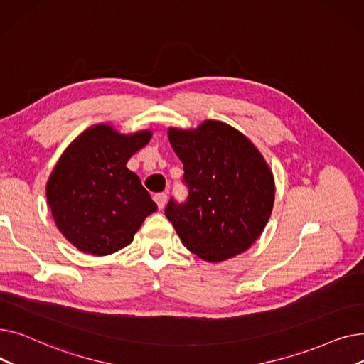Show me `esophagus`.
<instances>
[{
    "mask_svg": "<svg viewBox=\"0 0 364 364\" xmlns=\"http://www.w3.org/2000/svg\"><path fill=\"white\" fill-rule=\"evenodd\" d=\"M153 199H155V202H156L158 208H159V209H162V208L165 206L166 200H168V195H166V193H156L155 196H153Z\"/></svg>",
    "mask_w": 364,
    "mask_h": 364,
    "instance_id": "esophagus-1",
    "label": "esophagus"
}]
</instances>
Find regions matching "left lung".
<instances>
[{
	"instance_id": "8db88e82",
	"label": "left lung",
	"mask_w": 364,
	"mask_h": 364,
	"mask_svg": "<svg viewBox=\"0 0 364 364\" xmlns=\"http://www.w3.org/2000/svg\"><path fill=\"white\" fill-rule=\"evenodd\" d=\"M183 162L184 202L171 198L165 215L187 250L218 262L245 252L262 233L274 203V180L257 147L220 121L169 128Z\"/></svg>"
}]
</instances>
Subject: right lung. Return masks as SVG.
I'll return each instance as SVG.
<instances>
[{"label": "right lung", "mask_w": 364, "mask_h": 364, "mask_svg": "<svg viewBox=\"0 0 364 364\" xmlns=\"http://www.w3.org/2000/svg\"><path fill=\"white\" fill-rule=\"evenodd\" d=\"M150 137V131L124 136L109 125H94L57 162L47 202L55 225L80 251L109 255L122 250L158 209L139 176L125 166Z\"/></svg>", "instance_id": "1"}]
</instances>
